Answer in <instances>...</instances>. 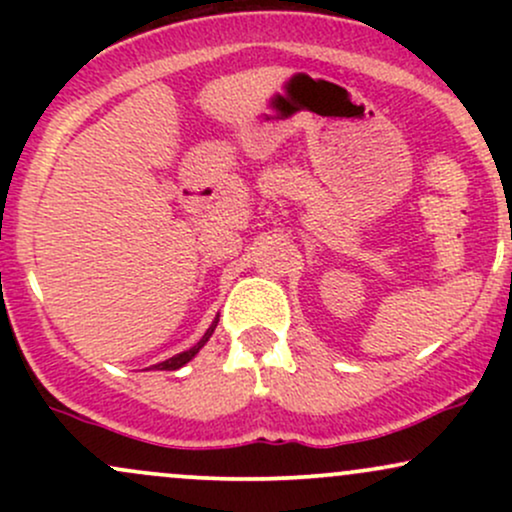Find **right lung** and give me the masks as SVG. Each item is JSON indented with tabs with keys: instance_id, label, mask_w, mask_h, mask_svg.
<instances>
[{
	"instance_id": "obj_1",
	"label": "right lung",
	"mask_w": 512,
	"mask_h": 512,
	"mask_svg": "<svg viewBox=\"0 0 512 512\" xmlns=\"http://www.w3.org/2000/svg\"><path fill=\"white\" fill-rule=\"evenodd\" d=\"M216 322H219V317H216L214 322H211V327L207 330V334H204L202 339H199V342L192 346L190 351H182V354H178V356H173V358H168V361H163V363H158V366H154L156 370H178V368H182L185 366L187 361H192V358H195V354L199 349H202L204 344L209 342V337H211V332H214V327H216Z\"/></svg>"
}]
</instances>
